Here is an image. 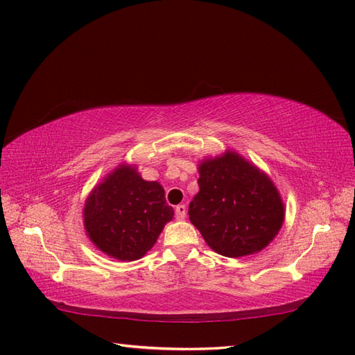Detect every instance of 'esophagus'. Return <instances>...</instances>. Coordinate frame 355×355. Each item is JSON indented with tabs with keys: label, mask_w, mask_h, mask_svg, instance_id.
<instances>
[{
	"label": "esophagus",
	"mask_w": 355,
	"mask_h": 355,
	"mask_svg": "<svg viewBox=\"0 0 355 355\" xmlns=\"http://www.w3.org/2000/svg\"><path fill=\"white\" fill-rule=\"evenodd\" d=\"M184 216H186V206L184 205H178L175 207V218H177L178 221H183Z\"/></svg>",
	"instance_id": "obj_1"
}]
</instances>
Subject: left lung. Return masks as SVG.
I'll use <instances>...</instances> for the list:
<instances>
[{"label": "left lung", "mask_w": 355, "mask_h": 355, "mask_svg": "<svg viewBox=\"0 0 355 355\" xmlns=\"http://www.w3.org/2000/svg\"><path fill=\"white\" fill-rule=\"evenodd\" d=\"M200 192L189 220L218 254L243 258L263 250L281 230L285 206L266 172L236 150L202 158Z\"/></svg>", "instance_id": "obj_1"}]
</instances>
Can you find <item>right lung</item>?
I'll use <instances>...</instances> for the list:
<instances>
[{"label": "right lung", "mask_w": 355, "mask_h": 355, "mask_svg": "<svg viewBox=\"0 0 355 355\" xmlns=\"http://www.w3.org/2000/svg\"><path fill=\"white\" fill-rule=\"evenodd\" d=\"M82 216L96 248L117 261H137L154 247L173 209L160 183L143 180L135 164L120 163L89 192Z\"/></svg>", "instance_id": "right-lung-1"}]
</instances>
